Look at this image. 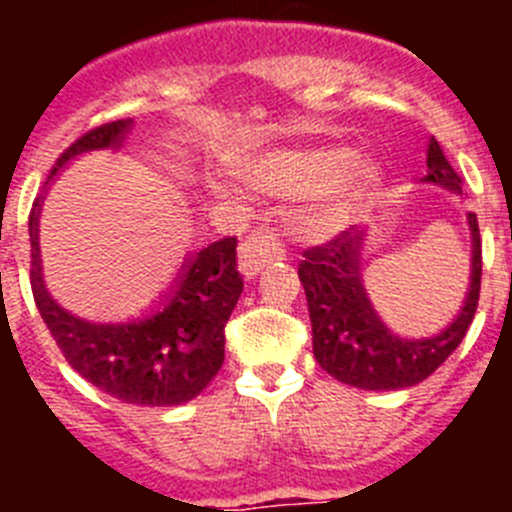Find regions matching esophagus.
<instances>
[{
  "label": "esophagus",
  "instance_id": "obj_1",
  "mask_svg": "<svg viewBox=\"0 0 512 512\" xmlns=\"http://www.w3.org/2000/svg\"><path fill=\"white\" fill-rule=\"evenodd\" d=\"M279 259H284V243L274 230H256L248 241L241 243V251H238V264L246 279H253L266 264H274Z\"/></svg>",
  "mask_w": 512,
  "mask_h": 512
}]
</instances>
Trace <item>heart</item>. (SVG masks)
I'll return each mask as SVG.
<instances>
[{"instance_id": "obj_1", "label": "heart", "mask_w": 512, "mask_h": 512, "mask_svg": "<svg viewBox=\"0 0 512 512\" xmlns=\"http://www.w3.org/2000/svg\"><path fill=\"white\" fill-rule=\"evenodd\" d=\"M233 174L248 189L271 197L295 200L320 194V200L305 215V225L312 233H333L343 228L379 179L372 158L354 156L341 146L238 158Z\"/></svg>"}]
</instances>
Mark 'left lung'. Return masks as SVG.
Masks as SVG:
<instances>
[{
	"label": "left lung",
	"instance_id": "left-lung-1",
	"mask_svg": "<svg viewBox=\"0 0 512 512\" xmlns=\"http://www.w3.org/2000/svg\"><path fill=\"white\" fill-rule=\"evenodd\" d=\"M425 184L461 194V176L451 169L438 140L428 143ZM472 230V277L467 300L454 323L431 338H400L379 320L361 282V230L348 228L323 246L307 248L297 274L305 287L312 323V354L330 377L359 390H405L431 377L467 336L479 302L482 241L477 215L469 212Z\"/></svg>",
	"mask_w": 512,
	"mask_h": 512
}]
</instances>
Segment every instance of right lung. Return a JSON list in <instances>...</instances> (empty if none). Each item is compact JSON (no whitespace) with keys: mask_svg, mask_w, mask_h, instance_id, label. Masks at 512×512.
Masks as SVG:
<instances>
[{"mask_svg":"<svg viewBox=\"0 0 512 512\" xmlns=\"http://www.w3.org/2000/svg\"><path fill=\"white\" fill-rule=\"evenodd\" d=\"M133 120L89 130L58 156L48 179L71 158L120 148ZM38 197L30 212L33 295L40 318L71 369L107 395L130 405H182L200 395L225 361V323L243 292L235 264V238H220L189 256L161 305L130 323H89L63 310L45 289L38 246Z\"/></svg>","mask_w":512,"mask_h":512,"instance_id":"obj_1","label":"right lung"}]
</instances>
